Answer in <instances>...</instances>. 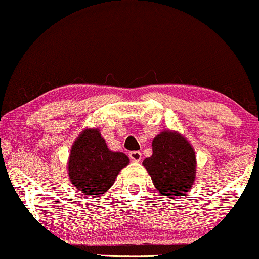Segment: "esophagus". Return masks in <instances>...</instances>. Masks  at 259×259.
<instances>
[{
  "mask_svg": "<svg viewBox=\"0 0 259 259\" xmlns=\"http://www.w3.org/2000/svg\"><path fill=\"white\" fill-rule=\"evenodd\" d=\"M129 158L131 161L138 162V161H141V159H142V153L139 151H131L129 153Z\"/></svg>",
  "mask_w": 259,
  "mask_h": 259,
  "instance_id": "esophagus-1",
  "label": "esophagus"
}]
</instances>
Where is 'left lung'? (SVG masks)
I'll return each mask as SVG.
<instances>
[{
    "label": "left lung",
    "instance_id": "left-lung-1",
    "mask_svg": "<svg viewBox=\"0 0 259 259\" xmlns=\"http://www.w3.org/2000/svg\"><path fill=\"white\" fill-rule=\"evenodd\" d=\"M153 154L143 161L155 188L165 196H183L195 181L196 157L181 135L163 131L152 142Z\"/></svg>",
    "mask_w": 259,
    "mask_h": 259
}]
</instances>
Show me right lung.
Segmentation results:
<instances>
[{
	"instance_id": "add662e5",
	"label": "right lung",
	"mask_w": 259,
	"mask_h": 259,
	"mask_svg": "<svg viewBox=\"0 0 259 259\" xmlns=\"http://www.w3.org/2000/svg\"><path fill=\"white\" fill-rule=\"evenodd\" d=\"M129 163L122 152H112L98 129H85L76 139L69 158V178L81 194L100 196L113 186Z\"/></svg>"
}]
</instances>
